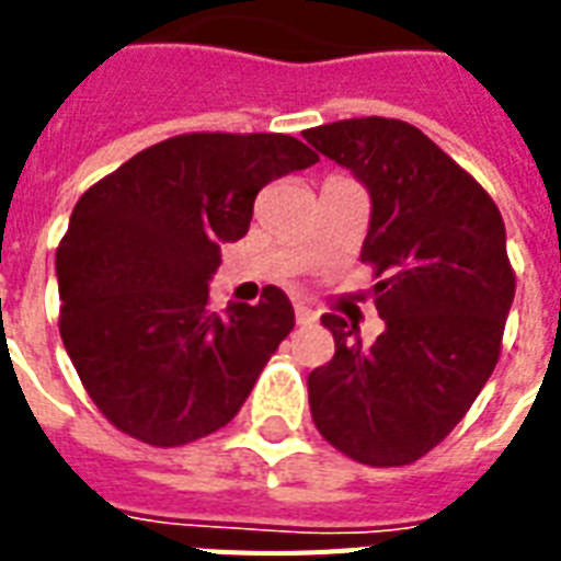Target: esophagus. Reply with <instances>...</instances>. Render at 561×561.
<instances>
[{
    "instance_id": "esophagus-1",
    "label": "esophagus",
    "mask_w": 561,
    "mask_h": 561,
    "mask_svg": "<svg viewBox=\"0 0 561 561\" xmlns=\"http://www.w3.org/2000/svg\"><path fill=\"white\" fill-rule=\"evenodd\" d=\"M294 314H297V323L302 325H311L317 320V311L311 306H306V302H297V306H294Z\"/></svg>"
}]
</instances>
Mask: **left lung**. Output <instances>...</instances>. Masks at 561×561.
<instances>
[{
  "label": "left lung",
  "mask_w": 561,
  "mask_h": 561,
  "mask_svg": "<svg viewBox=\"0 0 561 561\" xmlns=\"http://www.w3.org/2000/svg\"><path fill=\"white\" fill-rule=\"evenodd\" d=\"M369 194L360 259L383 332L323 314L334 358L308 375L317 431L352 460L408 466L451 434L497 364L515 297L501 211L419 127L346 118L302 134Z\"/></svg>",
  "instance_id": "obj_1"
}]
</instances>
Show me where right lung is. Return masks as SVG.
Returning <instances> with one entry per match:
<instances>
[{
  "instance_id": "add662e5",
  "label": "right lung",
  "mask_w": 561,
  "mask_h": 561,
  "mask_svg": "<svg viewBox=\"0 0 561 561\" xmlns=\"http://www.w3.org/2000/svg\"><path fill=\"white\" fill-rule=\"evenodd\" d=\"M285 134H186L145 148L75 203L57 247L60 337L90 399L125 434L186 445L236 416L294 329L285 290L209 308L220 244L255 194L314 165Z\"/></svg>"
}]
</instances>
